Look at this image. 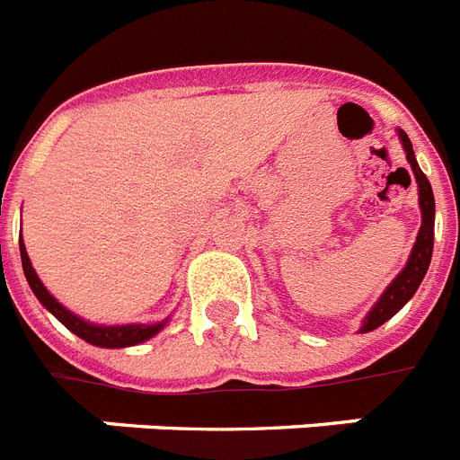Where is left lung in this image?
<instances>
[{
	"mask_svg": "<svg viewBox=\"0 0 460 460\" xmlns=\"http://www.w3.org/2000/svg\"><path fill=\"white\" fill-rule=\"evenodd\" d=\"M400 138L404 150H407V159L413 169V176H416V183H419V202L420 214H423V223H420L419 237H416V244H413V252L411 256H409L407 268L394 277L388 289L383 291L381 301L376 303L374 310L369 313V317L364 320L362 333L374 332V329H378L383 322H388L397 310H402V305L416 294V289H419L420 282H423V277H426L428 265H430L432 258V239H435V197H432L430 181H428L426 173L420 171L416 157H413L411 140L407 138L404 131H400Z\"/></svg>",
	"mask_w": 460,
	"mask_h": 460,
	"instance_id": "8db88e82",
	"label": "left lung"
}]
</instances>
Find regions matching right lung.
Listing matches in <instances>:
<instances>
[{"label":"right lung","mask_w":460,"mask_h":460,"mask_svg":"<svg viewBox=\"0 0 460 460\" xmlns=\"http://www.w3.org/2000/svg\"><path fill=\"white\" fill-rule=\"evenodd\" d=\"M21 261H22V272L28 277L30 289L34 291V296L40 298V303L47 307L49 313H53L58 317V322L70 329L72 333H77L79 339H84L86 343L91 345H101V348H127V345H138L143 341H147L150 336L164 326V322H159V324H127V326H96L89 324V322L79 320L77 314H72L70 310L60 305L47 289H44V284L40 282V277L34 272L32 263H30L28 252H25V244H22L21 239Z\"/></svg>","instance_id":"add662e5"}]
</instances>
